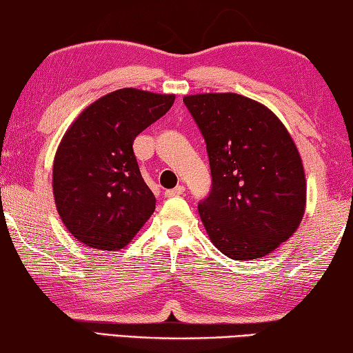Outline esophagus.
Segmentation results:
<instances>
[{"mask_svg":"<svg viewBox=\"0 0 353 353\" xmlns=\"http://www.w3.org/2000/svg\"><path fill=\"white\" fill-rule=\"evenodd\" d=\"M183 191H185V187H183V185H177L176 188L166 190V191H165V196H166V198H176V196H181V194H183Z\"/></svg>","mask_w":353,"mask_h":353,"instance_id":"esophagus-1","label":"esophagus"}]
</instances>
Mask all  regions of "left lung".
<instances>
[{"label":"left lung","instance_id":"obj_1","mask_svg":"<svg viewBox=\"0 0 353 353\" xmlns=\"http://www.w3.org/2000/svg\"><path fill=\"white\" fill-rule=\"evenodd\" d=\"M205 139L212 191L198 210L213 246L255 260L294 235L307 181L288 129L259 101L236 93L183 97Z\"/></svg>","mask_w":353,"mask_h":353}]
</instances>
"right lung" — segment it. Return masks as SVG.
Instances as JSON below:
<instances>
[{"label":"right lung","instance_id":"1","mask_svg":"<svg viewBox=\"0 0 353 353\" xmlns=\"http://www.w3.org/2000/svg\"><path fill=\"white\" fill-rule=\"evenodd\" d=\"M174 94L119 88L94 101L59 143L52 194L77 241L98 250L126 248L155 210L134 140L174 103Z\"/></svg>","mask_w":353,"mask_h":353}]
</instances>
